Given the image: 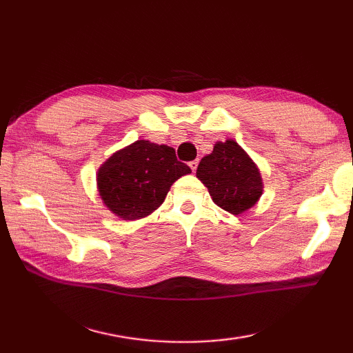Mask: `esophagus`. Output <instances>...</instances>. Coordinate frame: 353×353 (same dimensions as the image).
Listing matches in <instances>:
<instances>
[{
    "label": "esophagus",
    "mask_w": 353,
    "mask_h": 353,
    "mask_svg": "<svg viewBox=\"0 0 353 353\" xmlns=\"http://www.w3.org/2000/svg\"><path fill=\"white\" fill-rule=\"evenodd\" d=\"M197 167H199V161H197V159L190 162V168H191L192 171H196V170H197Z\"/></svg>",
    "instance_id": "obj_1"
}]
</instances>
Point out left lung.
I'll return each mask as SVG.
<instances>
[{
	"instance_id": "1",
	"label": "left lung",
	"mask_w": 353,
	"mask_h": 353,
	"mask_svg": "<svg viewBox=\"0 0 353 353\" xmlns=\"http://www.w3.org/2000/svg\"><path fill=\"white\" fill-rule=\"evenodd\" d=\"M196 174L214 203L234 215L249 211L264 192L258 165L234 139L215 142L212 153L201 157Z\"/></svg>"
}]
</instances>
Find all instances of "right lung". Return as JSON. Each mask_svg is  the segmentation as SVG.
Listing matches in <instances>:
<instances>
[{"label": "right lung", "mask_w": 353, "mask_h": 353, "mask_svg": "<svg viewBox=\"0 0 353 353\" xmlns=\"http://www.w3.org/2000/svg\"><path fill=\"white\" fill-rule=\"evenodd\" d=\"M172 147L147 139L118 150L97 172V190L104 206L121 220H139L159 208L179 177L190 174Z\"/></svg>", "instance_id": "right-lung-1"}]
</instances>
